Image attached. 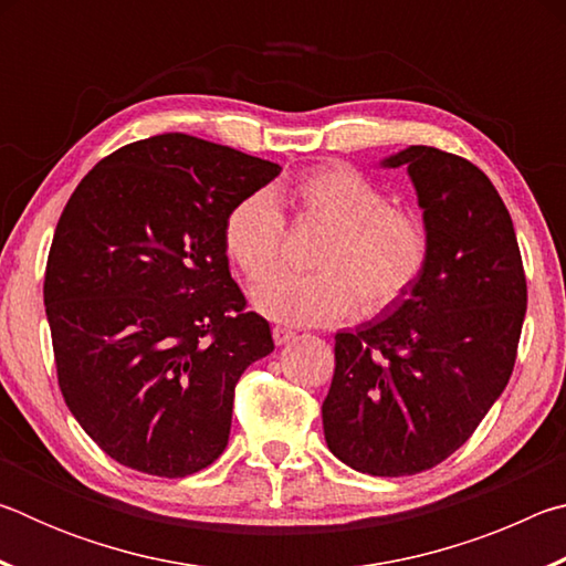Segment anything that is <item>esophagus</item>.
<instances>
[{"mask_svg":"<svg viewBox=\"0 0 566 566\" xmlns=\"http://www.w3.org/2000/svg\"><path fill=\"white\" fill-rule=\"evenodd\" d=\"M272 337H274V344H280V347H282V344H290L296 337V334L292 329H286V327H274Z\"/></svg>","mask_w":566,"mask_h":566,"instance_id":"obj_1","label":"esophagus"}]
</instances>
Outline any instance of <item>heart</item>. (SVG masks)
<instances>
[{
	"instance_id": "b5f03b06",
	"label": "heart",
	"mask_w": 566,
	"mask_h": 566,
	"mask_svg": "<svg viewBox=\"0 0 566 566\" xmlns=\"http://www.w3.org/2000/svg\"><path fill=\"white\" fill-rule=\"evenodd\" d=\"M300 219L329 227L312 256L317 272H270L280 260L284 214L270 191H252L224 217V249L252 286L254 310L284 324H329L397 304L424 272L429 234L419 214L389 207L387 191L347 165L306 171L292 185Z\"/></svg>"
}]
</instances>
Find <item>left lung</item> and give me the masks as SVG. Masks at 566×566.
<instances>
[{
	"label": "left lung",
	"mask_w": 566,
	"mask_h": 566,
	"mask_svg": "<svg viewBox=\"0 0 566 566\" xmlns=\"http://www.w3.org/2000/svg\"><path fill=\"white\" fill-rule=\"evenodd\" d=\"M379 165L407 167L429 260L379 319L337 332L322 424L344 464L407 476L454 454L500 399L514 369L526 280L512 217L482 169L424 145Z\"/></svg>",
	"instance_id": "left-lung-1"
}]
</instances>
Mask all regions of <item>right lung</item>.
Instances as JSON below:
<instances>
[{"label": "right lung", "mask_w": 566, "mask_h": 566, "mask_svg": "<svg viewBox=\"0 0 566 566\" xmlns=\"http://www.w3.org/2000/svg\"><path fill=\"white\" fill-rule=\"evenodd\" d=\"M280 171L167 132L104 157L66 202L44 274L56 377L119 464L179 479L224 452L237 381L274 349L229 274L224 217Z\"/></svg>", "instance_id": "add662e5"}]
</instances>
